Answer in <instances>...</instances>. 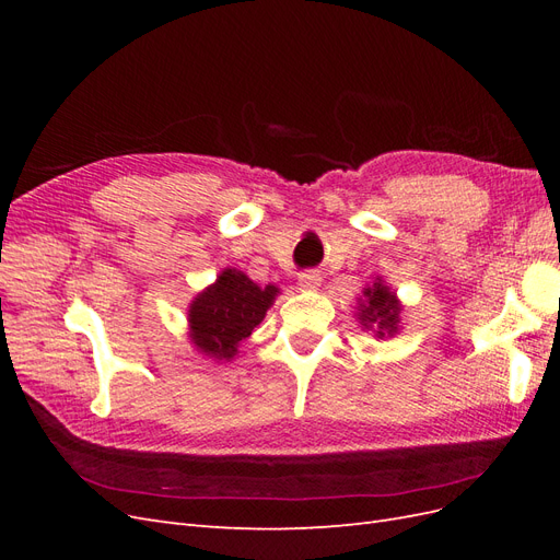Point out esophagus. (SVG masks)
Listing matches in <instances>:
<instances>
[{"label":"esophagus","instance_id":"34e87169","mask_svg":"<svg viewBox=\"0 0 560 560\" xmlns=\"http://www.w3.org/2000/svg\"><path fill=\"white\" fill-rule=\"evenodd\" d=\"M319 287V276L315 270H306V273H299V290L301 292H313Z\"/></svg>","mask_w":560,"mask_h":560}]
</instances>
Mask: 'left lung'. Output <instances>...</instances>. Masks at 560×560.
I'll list each match as a JSON object with an SVG mask.
<instances>
[{
	"instance_id": "left-lung-1",
	"label": "left lung",
	"mask_w": 560,
	"mask_h": 560,
	"mask_svg": "<svg viewBox=\"0 0 560 560\" xmlns=\"http://www.w3.org/2000/svg\"><path fill=\"white\" fill-rule=\"evenodd\" d=\"M401 313L404 306L399 296L389 290L387 282L376 276L371 280L362 296H358V311H354V319L360 322L362 329L374 331L376 338H393L401 329Z\"/></svg>"
}]
</instances>
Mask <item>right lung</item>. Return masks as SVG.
Returning a JSON list of instances; mask_svg holds the SVG:
<instances>
[{"label": "right lung", "mask_w": 560, "mask_h": 560, "mask_svg": "<svg viewBox=\"0 0 560 560\" xmlns=\"http://www.w3.org/2000/svg\"><path fill=\"white\" fill-rule=\"evenodd\" d=\"M280 287L257 284L238 268H224L212 284L200 290L186 311L191 348L214 364L231 362L254 327L261 325L276 303Z\"/></svg>", "instance_id": "obj_1"}]
</instances>
